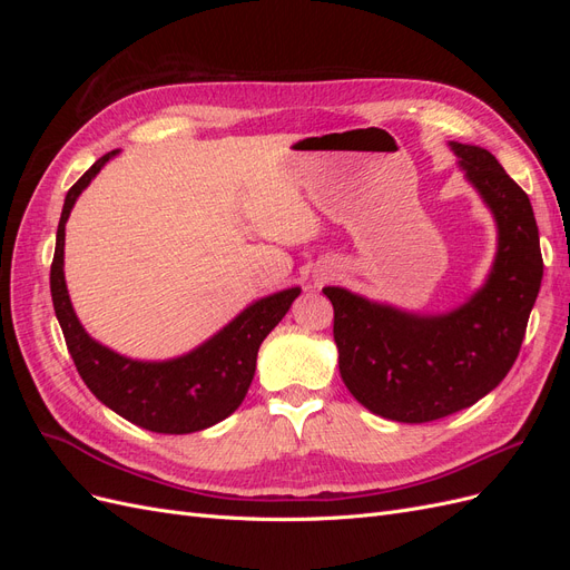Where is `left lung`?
Segmentation results:
<instances>
[{"mask_svg":"<svg viewBox=\"0 0 570 570\" xmlns=\"http://www.w3.org/2000/svg\"><path fill=\"white\" fill-rule=\"evenodd\" d=\"M497 218L490 281L444 316H413L371 304L342 287L333 302L340 375L356 402L400 423H428L473 406L504 381L521 352L542 283L538 223L528 195L488 149L452 142Z\"/></svg>","mask_w":570,"mask_h":570,"instance_id":"left-lung-1","label":"left lung"}]
</instances>
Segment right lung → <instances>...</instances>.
Here are the masks:
<instances>
[{
  "label": "right lung",
  "mask_w": 570,
  "mask_h": 570,
  "mask_svg": "<svg viewBox=\"0 0 570 570\" xmlns=\"http://www.w3.org/2000/svg\"><path fill=\"white\" fill-rule=\"evenodd\" d=\"M114 154L116 149L97 159L68 189L57 230L55 262H51L49 271L51 302H55V312L73 364L99 402H105L126 421L151 430V433H197V430L230 416L243 404L256 371L258 347L281 323L302 289L292 287L258 299L223 327L218 335L204 342L199 350L174 361L142 364V361H132L101 347L82 331L71 299H68L63 281V235L68 214H71L78 195Z\"/></svg>",
  "instance_id": "right-lung-1"
}]
</instances>
